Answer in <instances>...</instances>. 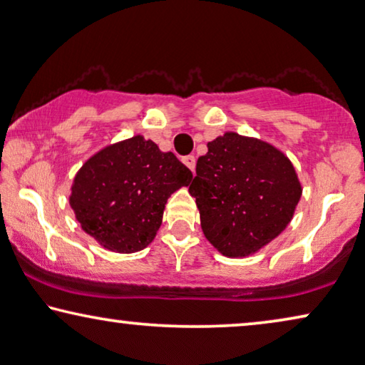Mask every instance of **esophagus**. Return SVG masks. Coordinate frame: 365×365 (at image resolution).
<instances>
[{
    "instance_id": "esophagus-1",
    "label": "esophagus",
    "mask_w": 365,
    "mask_h": 365,
    "mask_svg": "<svg viewBox=\"0 0 365 365\" xmlns=\"http://www.w3.org/2000/svg\"><path fill=\"white\" fill-rule=\"evenodd\" d=\"M182 160H183V164L190 168V170L195 172V164H197V162H195V157H193V155H187V157H183Z\"/></svg>"
}]
</instances>
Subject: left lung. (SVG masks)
Masks as SVG:
<instances>
[{"label":"left lung","mask_w":365,"mask_h":365,"mask_svg":"<svg viewBox=\"0 0 365 365\" xmlns=\"http://www.w3.org/2000/svg\"><path fill=\"white\" fill-rule=\"evenodd\" d=\"M188 192L205 237L226 257H247L288 226L302 183L275 145L227 130L208 143Z\"/></svg>","instance_id":"left-lung-1"}]
</instances>
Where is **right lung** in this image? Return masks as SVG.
Segmentation results:
<instances>
[{
    "mask_svg": "<svg viewBox=\"0 0 365 365\" xmlns=\"http://www.w3.org/2000/svg\"><path fill=\"white\" fill-rule=\"evenodd\" d=\"M192 178L172 152L138 134L91 155L73 178L68 203L101 247L138 252L154 241L168 197Z\"/></svg>",
    "mask_w": 365,
    "mask_h": 365,
    "instance_id": "1",
    "label": "right lung"
}]
</instances>
